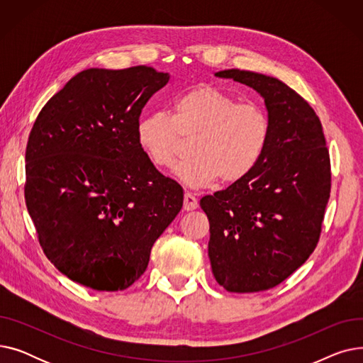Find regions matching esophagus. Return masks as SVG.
Here are the masks:
<instances>
[{
	"mask_svg": "<svg viewBox=\"0 0 363 363\" xmlns=\"http://www.w3.org/2000/svg\"><path fill=\"white\" fill-rule=\"evenodd\" d=\"M197 199L191 193H185L184 194V211L191 212L194 208H197Z\"/></svg>",
	"mask_w": 363,
	"mask_h": 363,
	"instance_id": "esophagus-1",
	"label": "esophagus"
}]
</instances>
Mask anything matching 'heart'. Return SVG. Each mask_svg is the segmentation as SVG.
<instances>
[{"label": "heart", "instance_id": "1", "mask_svg": "<svg viewBox=\"0 0 363 363\" xmlns=\"http://www.w3.org/2000/svg\"><path fill=\"white\" fill-rule=\"evenodd\" d=\"M269 119L253 103H237L213 85H199L172 101L170 114L150 113L137 123V141L157 167L174 164L182 139L191 140L186 162L175 175L188 186L206 188L219 178L233 184L260 162L269 140Z\"/></svg>", "mask_w": 363, "mask_h": 363}]
</instances>
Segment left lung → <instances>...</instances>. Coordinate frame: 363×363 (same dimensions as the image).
Returning <instances> with one entry per match:
<instances>
[{"instance_id":"1","label":"left lung","mask_w":363,"mask_h":363,"mask_svg":"<svg viewBox=\"0 0 363 363\" xmlns=\"http://www.w3.org/2000/svg\"><path fill=\"white\" fill-rule=\"evenodd\" d=\"M215 76L260 94L271 130L249 175L200 200L211 223L208 259L225 290H269L297 271L318 244L331 191L325 137L308 101L279 79L240 69Z\"/></svg>"}]
</instances>
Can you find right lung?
Returning <instances> with one entry per match:
<instances>
[{"label": "right lung", "mask_w": 363, "mask_h": 363, "mask_svg": "<svg viewBox=\"0 0 363 363\" xmlns=\"http://www.w3.org/2000/svg\"><path fill=\"white\" fill-rule=\"evenodd\" d=\"M169 78L147 66L82 70L30 130L28 212L48 260L88 289L130 287L182 208V186L163 177L137 141L144 106Z\"/></svg>", "instance_id": "obj_1"}]
</instances>
